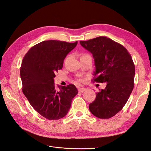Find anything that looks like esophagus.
Masks as SVG:
<instances>
[{
    "label": "esophagus",
    "instance_id": "obj_1",
    "mask_svg": "<svg viewBox=\"0 0 151 151\" xmlns=\"http://www.w3.org/2000/svg\"><path fill=\"white\" fill-rule=\"evenodd\" d=\"M86 90L85 88H78V91L80 92V93H83V92H84Z\"/></svg>",
    "mask_w": 151,
    "mask_h": 151
}]
</instances>
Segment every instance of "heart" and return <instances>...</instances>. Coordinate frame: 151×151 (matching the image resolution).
Wrapping results in <instances>:
<instances>
[{
    "label": "heart",
    "mask_w": 151,
    "mask_h": 151,
    "mask_svg": "<svg viewBox=\"0 0 151 151\" xmlns=\"http://www.w3.org/2000/svg\"><path fill=\"white\" fill-rule=\"evenodd\" d=\"M87 56H90L88 54H86V53H84V54H82L81 56V58H85V57H87ZM78 80L80 82H82L83 81V78H80L78 79Z\"/></svg>",
    "instance_id": "b5f03b06"
}]
</instances>
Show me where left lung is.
<instances>
[{"label": "left lung", "instance_id": "left-lung-1", "mask_svg": "<svg viewBox=\"0 0 151 151\" xmlns=\"http://www.w3.org/2000/svg\"><path fill=\"white\" fill-rule=\"evenodd\" d=\"M81 45L94 58L95 71L92 81L106 83L90 104L91 113L100 119H109L123 109L134 86L135 65L126 48L111 39L100 36Z\"/></svg>", "mask_w": 151, "mask_h": 151}]
</instances>
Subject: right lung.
<instances>
[{
  "label": "right lung",
  "instance_id": "right-lung-1",
  "mask_svg": "<svg viewBox=\"0 0 151 151\" xmlns=\"http://www.w3.org/2000/svg\"><path fill=\"white\" fill-rule=\"evenodd\" d=\"M57 40L41 42L24 56L20 69L22 92L37 112L48 120L60 119L68 114L77 95L74 85L56 90L54 78L62 69L66 55L77 45Z\"/></svg>",
  "mask_w": 151,
  "mask_h": 151
}]
</instances>
